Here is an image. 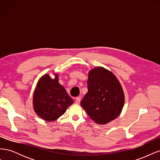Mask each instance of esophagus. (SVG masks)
<instances>
[{"instance_id": "1", "label": "esophagus", "mask_w": 160, "mask_h": 160, "mask_svg": "<svg viewBox=\"0 0 160 160\" xmlns=\"http://www.w3.org/2000/svg\"><path fill=\"white\" fill-rule=\"evenodd\" d=\"M80 101H81V98H79V97H77V98H76V99H75V103H79Z\"/></svg>"}]
</instances>
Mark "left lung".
Wrapping results in <instances>:
<instances>
[{"mask_svg":"<svg viewBox=\"0 0 160 160\" xmlns=\"http://www.w3.org/2000/svg\"><path fill=\"white\" fill-rule=\"evenodd\" d=\"M88 91L81 105L91 119L104 125L117 118L124 105L125 96L117 77L102 67L91 69L88 74Z\"/></svg>","mask_w":160,"mask_h":160,"instance_id":"8db88e82","label":"left lung"}]
</instances>
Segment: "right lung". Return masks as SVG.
I'll return each mask as SVG.
<instances>
[{
	"label": "right lung",
	"instance_id": "obj_1",
	"mask_svg": "<svg viewBox=\"0 0 160 160\" xmlns=\"http://www.w3.org/2000/svg\"><path fill=\"white\" fill-rule=\"evenodd\" d=\"M73 103L66 90L59 83V76L51 79L49 74L38 81L33 94V108L41 118L53 122L63 115Z\"/></svg>",
	"mask_w": 160,
	"mask_h": 160
}]
</instances>
